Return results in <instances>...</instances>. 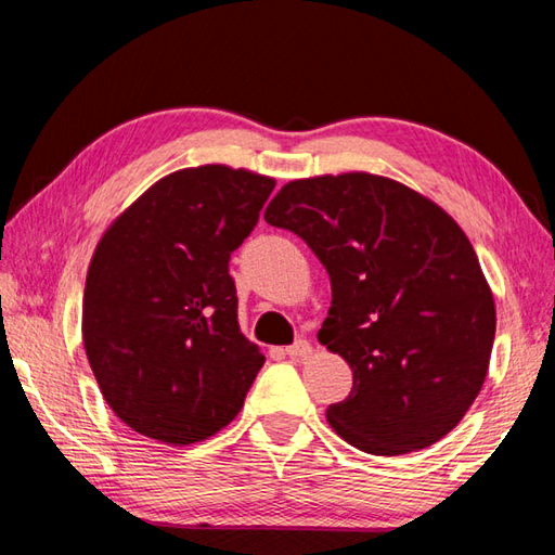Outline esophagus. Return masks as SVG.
Instances as JSON below:
<instances>
[{
  "label": "esophagus",
  "mask_w": 555,
  "mask_h": 555,
  "mask_svg": "<svg viewBox=\"0 0 555 555\" xmlns=\"http://www.w3.org/2000/svg\"><path fill=\"white\" fill-rule=\"evenodd\" d=\"M286 356L293 360H305L312 356V346L308 344V340H296V344L286 348Z\"/></svg>",
  "instance_id": "1"
}]
</instances>
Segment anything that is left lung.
I'll list each match as a JSON object with an SVG mask.
<instances>
[{"label":"left lung","mask_w":555,"mask_h":555,"mask_svg":"<svg viewBox=\"0 0 555 555\" xmlns=\"http://www.w3.org/2000/svg\"><path fill=\"white\" fill-rule=\"evenodd\" d=\"M264 221L310 245L332 279L320 344L352 370L332 429L372 455H403L457 427L487 379L496 308L451 215L386 176L286 183Z\"/></svg>","instance_id":"1"}]
</instances>
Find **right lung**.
Segmentation results:
<instances>
[{
	"mask_svg": "<svg viewBox=\"0 0 555 555\" xmlns=\"http://www.w3.org/2000/svg\"><path fill=\"white\" fill-rule=\"evenodd\" d=\"M276 181L223 164L164 176L104 231L82 296V346L133 431L191 446L238 415L264 356L238 326L231 253Z\"/></svg>",
	"mask_w": 555,
	"mask_h": 555,
	"instance_id": "add662e5",
	"label": "right lung"
}]
</instances>
